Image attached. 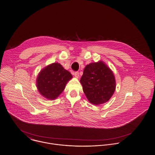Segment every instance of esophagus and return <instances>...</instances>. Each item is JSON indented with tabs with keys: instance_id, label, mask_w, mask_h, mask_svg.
<instances>
[{
	"instance_id": "34e87169",
	"label": "esophagus",
	"mask_w": 155,
	"mask_h": 155,
	"mask_svg": "<svg viewBox=\"0 0 155 155\" xmlns=\"http://www.w3.org/2000/svg\"><path fill=\"white\" fill-rule=\"evenodd\" d=\"M74 76H75V78H78L79 77V75H79V73H78V71L75 72V73H74Z\"/></svg>"
}]
</instances>
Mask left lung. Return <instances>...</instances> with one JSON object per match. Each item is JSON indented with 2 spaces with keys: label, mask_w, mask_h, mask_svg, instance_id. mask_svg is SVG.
<instances>
[{
  "label": "left lung",
  "mask_w": 155,
  "mask_h": 155,
  "mask_svg": "<svg viewBox=\"0 0 155 155\" xmlns=\"http://www.w3.org/2000/svg\"><path fill=\"white\" fill-rule=\"evenodd\" d=\"M80 82L88 100L95 105L109 101L116 89L114 74L102 61L86 66Z\"/></svg>",
  "instance_id": "8db88e82"
}]
</instances>
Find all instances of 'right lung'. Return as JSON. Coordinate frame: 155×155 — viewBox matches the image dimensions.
<instances>
[{
	"label": "right lung",
	"instance_id": "obj_1",
	"mask_svg": "<svg viewBox=\"0 0 155 155\" xmlns=\"http://www.w3.org/2000/svg\"><path fill=\"white\" fill-rule=\"evenodd\" d=\"M71 73L58 63L42 69L37 79L39 93L48 99H55L64 91L67 82L72 78Z\"/></svg>",
	"mask_w": 155,
	"mask_h": 155
}]
</instances>
